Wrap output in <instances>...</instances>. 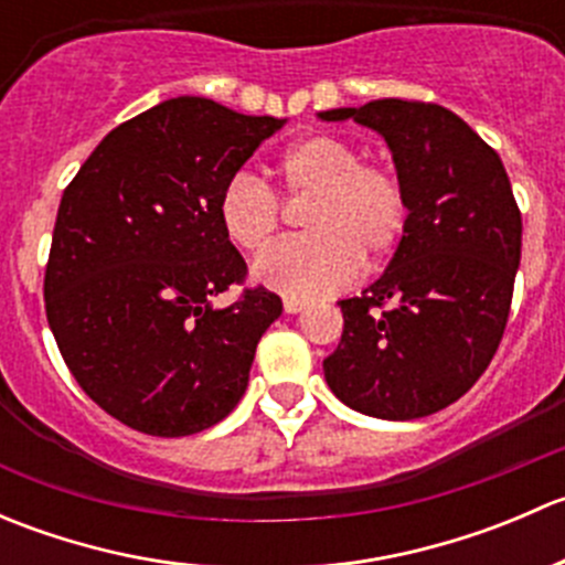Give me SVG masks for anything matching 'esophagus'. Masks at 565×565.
<instances>
[{
    "mask_svg": "<svg viewBox=\"0 0 565 565\" xmlns=\"http://www.w3.org/2000/svg\"><path fill=\"white\" fill-rule=\"evenodd\" d=\"M303 309H306V300L284 298V311H287V315H298V311H303Z\"/></svg>",
    "mask_w": 565,
    "mask_h": 565,
    "instance_id": "34e87169",
    "label": "esophagus"
}]
</instances>
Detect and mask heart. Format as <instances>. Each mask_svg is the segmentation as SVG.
I'll use <instances>...</instances> for the list:
<instances>
[{
    "label": "heart",
    "instance_id": "obj_1",
    "mask_svg": "<svg viewBox=\"0 0 565 565\" xmlns=\"http://www.w3.org/2000/svg\"><path fill=\"white\" fill-rule=\"evenodd\" d=\"M278 191L289 202L309 199L298 241H284L254 262V278L289 298L335 292L358 265L377 267L393 254L407 226L404 182L383 163L361 161L350 141L311 134L289 145L273 163ZM226 241L262 250L278 230V199L265 182L232 177L215 204Z\"/></svg>",
    "mask_w": 565,
    "mask_h": 565
}]
</instances>
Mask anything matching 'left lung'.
Listing matches in <instances>:
<instances>
[{"label": "left lung", "instance_id": "obj_1", "mask_svg": "<svg viewBox=\"0 0 565 565\" xmlns=\"http://www.w3.org/2000/svg\"><path fill=\"white\" fill-rule=\"evenodd\" d=\"M388 145L407 226L383 276L339 300L344 333L322 361L330 391L363 415L413 420L465 396L509 322L522 215L498 152L448 108L372 100L330 108Z\"/></svg>", "mask_w": 565, "mask_h": 565}]
</instances>
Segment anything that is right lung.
Returning a JSON list of instances; mask_svg holds the SVG:
<instances>
[{
	"label": "right lung",
	"mask_w": 565,
	"mask_h": 565,
	"mask_svg": "<svg viewBox=\"0 0 565 565\" xmlns=\"http://www.w3.org/2000/svg\"><path fill=\"white\" fill-rule=\"evenodd\" d=\"M287 119L210 98L163 100L117 125L65 188L45 267V317L67 369L95 404L136 431L210 429L246 393L281 298L246 289L215 204Z\"/></svg>",
	"instance_id": "obj_1"
}]
</instances>
